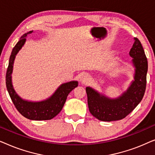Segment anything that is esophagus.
<instances>
[{"label": "esophagus", "mask_w": 155, "mask_h": 155, "mask_svg": "<svg viewBox=\"0 0 155 155\" xmlns=\"http://www.w3.org/2000/svg\"><path fill=\"white\" fill-rule=\"evenodd\" d=\"M90 77L88 74H84V75H82L81 78H80V82H81L82 84H86L90 82Z\"/></svg>", "instance_id": "1"}]
</instances>
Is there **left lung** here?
<instances>
[{
  "mask_svg": "<svg viewBox=\"0 0 155 155\" xmlns=\"http://www.w3.org/2000/svg\"><path fill=\"white\" fill-rule=\"evenodd\" d=\"M134 44L129 52L135 68L134 80L126 92L117 98L111 99L87 87L88 107L90 113L102 121L123 119L139 104L145 94L147 82V60L143 46L138 39L134 38Z\"/></svg>",
  "mask_w": 155,
  "mask_h": 155,
  "instance_id": "obj_1",
  "label": "left lung"
}]
</instances>
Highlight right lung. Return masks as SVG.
<instances>
[{"mask_svg":"<svg viewBox=\"0 0 155 155\" xmlns=\"http://www.w3.org/2000/svg\"><path fill=\"white\" fill-rule=\"evenodd\" d=\"M33 31H29L21 37L15 46L10 56L6 73L5 81L8 92L18 111L25 118L34 120H50L60 113L66 101L68 95L78 85V81H71L61 84L55 92L45 100L31 101L23 99L15 91L12 82V73L16 55L26 42V37Z\"/></svg>","mask_w":155,"mask_h":155,"instance_id":"obj_1","label":"right lung"}]
</instances>
